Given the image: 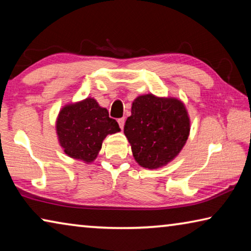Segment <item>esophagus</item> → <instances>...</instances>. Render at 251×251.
Returning a JSON list of instances; mask_svg holds the SVG:
<instances>
[{
	"mask_svg": "<svg viewBox=\"0 0 251 251\" xmlns=\"http://www.w3.org/2000/svg\"><path fill=\"white\" fill-rule=\"evenodd\" d=\"M117 122H118V125H120L121 128H124V125H125V118H118Z\"/></svg>",
	"mask_w": 251,
	"mask_h": 251,
	"instance_id": "esophagus-1",
	"label": "esophagus"
}]
</instances>
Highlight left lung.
I'll use <instances>...</instances> for the list:
<instances>
[{
    "instance_id": "obj_1",
    "label": "left lung",
    "mask_w": 251,
    "mask_h": 251,
    "mask_svg": "<svg viewBox=\"0 0 251 251\" xmlns=\"http://www.w3.org/2000/svg\"><path fill=\"white\" fill-rule=\"evenodd\" d=\"M189 129L188 114L180 100L148 94L134 100L124 134L135 160L143 167L154 169L179 154Z\"/></svg>"
}]
</instances>
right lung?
I'll list each match as a JSON object with an SVG mask.
<instances>
[{
  "label": "right lung",
  "mask_w": 251,
  "mask_h": 251,
  "mask_svg": "<svg viewBox=\"0 0 251 251\" xmlns=\"http://www.w3.org/2000/svg\"><path fill=\"white\" fill-rule=\"evenodd\" d=\"M58 141L72 158L91 163L96 158L104 138L120 131L117 122L108 116L94 99L66 105L56 122Z\"/></svg>",
  "instance_id": "1"
}]
</instances>
